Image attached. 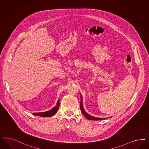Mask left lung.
<instances>
[{
    "instance_id": "obj_1",
    "label": "left lung",
    "mask_w": 149,
    "mask_h": 149,
    "mask_svg": "<svg viewBox=\"0 0 149 149\" xmlns=\"http://www.w3.org/2000/svg\"><path fill=\"white\" fill-rule=\"evenodd\" d=\"M81 105H80V108H81V111L82 112V114L84 116L86 117L87 119H88L89 120H105V118H97V117H95L93 116L89 115V114H88L84 110L83 108V99H82V95H81Z\"/></svg>"
}]
</instances>
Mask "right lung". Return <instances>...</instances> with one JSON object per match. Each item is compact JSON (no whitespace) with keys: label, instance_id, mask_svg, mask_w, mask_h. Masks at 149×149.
I'll return each mask as SVG.
<instances>
[{"label":"right lung","instance_id":"add662e5","mask_svg":"<svg viewBox=\"0 0 149 149\" xmlns=\"http://www.w3.org/2000/svg\"><path fill=\"white\" fill-rule=\"evenodd\" d=\"M60 105V102L59 100L57 102V104L56 106L53 107L52 109H51L50 110L46 111V112H38V113H33L34 115L37 116H41V117H51L52 116L55 115L57 111H58V107Z\"/></svg>","mask_w":149,"mask_h":149}]
</instances>
